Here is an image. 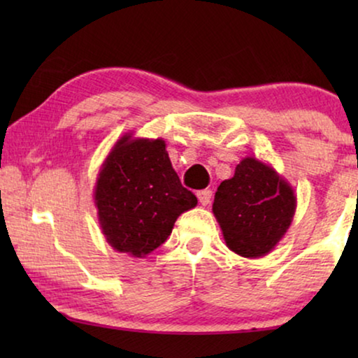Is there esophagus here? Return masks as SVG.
<instances>
[{
    "label": "esophagus",
    "instance_id": "obj_1",
    "mask_svg": "<svg viewBox=\"0 0 358 358\" xmlns=\"http://www.w3.org/2000/svg\"><path fill=\"white\" fill-rule=\"evenodd\" d=\"M197 197H199V202L203 205H208L210 203V200H212V190H208V189H205V190H199L197 192Z\"/></svg>",
    "mask_w": 358,
    "mask_h": 358
}]
</instances>
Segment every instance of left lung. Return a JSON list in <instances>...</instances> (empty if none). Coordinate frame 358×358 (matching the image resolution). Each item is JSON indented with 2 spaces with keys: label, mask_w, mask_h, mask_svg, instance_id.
Listing matches in <instances>:
<instances>
[{
  "label": "left lung",
  "mask_w": 358,
  "mask_h": 358,
  "mask_svg": "<svg viewBox=\"0 0 358 358\" xmlns=\"http://www.w3.org/2000/svg\"><path fill=\"white\" fill-rule=\"evenodd\" d=\"M212 210L228 249L257 259L285 236L295 217L296 195L271 164L246 156L233 178L218 185Z\"/></svg>",
  "instance_id": "left-lung-1"
}]
</instances>
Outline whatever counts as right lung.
I'll return each mask as SVG.
<instances>
[{"mask_svg": "<svg viewBox=\"0 0 358 358\" xmlns=\"http://www.w3.org/2000/svg\"><path fill=\"white\" fill-rule=\"evenodd\" d=\"M94 205L106 241L115 251L145 257L168 239L197 197L180 184L163 138H135L129 131L101 166Z\"/></svg>", "mask_w": 358, "mask_h": 358, "instance_id": "obj_1", "label": "right lung"}]
</instances>
